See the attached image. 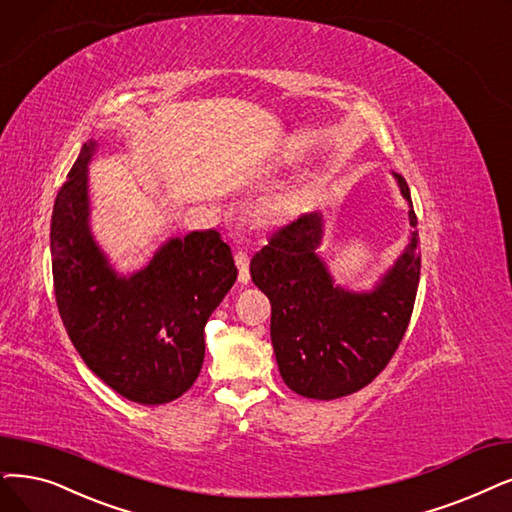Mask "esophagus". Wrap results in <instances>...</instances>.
<instances>
[{
	"instance_id": "esophagus-1",
	"label": "esophagus",
	"mask_w": 512,
	"mask_h": 512,
	"mask_svg": "<svg viewBox=\"0 0 512 512\" xmlns=\"http://www.w3.org/2000/svg\"><path fill=\"white\" fill-rule=\"evenodd\" d=\"M235 264L239 269V281L250 283V258L245 252H235Z\"/></svg>"
}]
</instances>
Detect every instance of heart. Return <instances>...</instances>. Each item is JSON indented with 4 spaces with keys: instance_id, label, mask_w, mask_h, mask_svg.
I'll return each mask as SVG.
<instances>
[{
    "instance_id": "heart-1",
    "label": "heart",
    "mask_w": 512,
    "mask_h": 512,
    "mask_svg": "<svg viewBox=\"0 0 512 512\" xmlns=\"http://www.w3.org/2000/svg\"><path fill=\"white\" fill-rule=\"evenodd\" d=\"M298 203H300V193L296 189L281 191V193H275V195L264 199L260 203L258 214L264 220H269V222L283 220V218H288V216H292L296 212Z\"/></svg>"
}]
</instances>
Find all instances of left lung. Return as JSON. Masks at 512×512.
<instances>
[{
	"label": "left lung",
	"mask_w": 512,
	"mask_h": 512,
	"mask_svg": "<svg viewBox=\"0 0 512 512\" xmlns=\"http://www.w3.org/2000/svg\"><path fill=\"white\" fill-rule=\"evenodd\" d=\"M407 201L410 239L372 290L336 283L319 256L325 220L300 216L252 258V281L271 300V340L279 374L294 393L330 401L370 384L395 355L410 323L420 281L416 214L410 187L393 172Z\"/></svg>",
	"instance_id": "1"
}]
</instances>
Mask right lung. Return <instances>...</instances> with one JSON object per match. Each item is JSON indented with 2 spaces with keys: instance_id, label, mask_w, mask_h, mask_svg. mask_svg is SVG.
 I'll return each mask as SVG.
<instances>
[{
  "instance_id": "obj_1",
  "label": "right lung",
  "mask_w": 512,
  "mask_h": 512,
  "mask_svg": "<svg viewBox=\"0 0 512 512\" xmlns=\"http://www.w3.org/2000/svg\"><path fill=\"white\" fill-rule=\"evenodd\" d=\"M88 140L60 187L50 227L60 319L90 370L142 405L185 395L201 372L203 330L237 279L227 243L214 229L163 241L151 260L119 273L90 227Z\"/></svg>"
}]
</instances>
